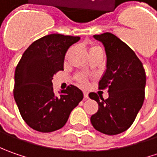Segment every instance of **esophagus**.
Listing matches in <instances>:
<instances>
[{
    "label": "esophagus",
    "mask_w": 157,
    "mask_h": 157,
    "mask_svg": "<svg viewBox=\"0 0 157 157\" xmlns=\"http://www.w3.org/2000/svg\"><path fill=\"white\" fill-rule=\"evenodd\" d=\"M84 97H85V99H88L89 97H88V93L87 92H86V91H84Z\"/></svg>",
    "instance_id": "34e87169"
}]
</instances>
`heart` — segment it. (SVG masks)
Returning <instances> with one entry per match:
<instances>
[{
  "label": "heart",
  "instance_id": "1",
  "mask_svg": "<svg viewBox=\"0 0 157 157\" xmlns=\"http://www.w3.org/2000/svg\"><path fill=\"white\" fill-rule=\"evenodd\" d=\"M71 51V49H70L69 52H67L66 57L68 56V54H69ZM88 52H89V54L94 53V52H101V48H100L99 45H97V44H88ZM77 80H78V82L80 85H82V86H85V85H86V83H87L86 78L84 76H82V75L77 76Z\"/></svg>",
  "mask_w": 157,
  "mask_h": 157
}]
</instances>
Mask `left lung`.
Wrapping results in <instances>:
<instances>
[{
    "label": "left lung",
    "mask_w": 157,
    "mask_h": 157,
    "mask_svg": "<svg viewBox=\"0 0 157 157\" xmlns=\"http://www.w3.org/2000/svg\"><path fill=\"white\" fill-rule=\"evenodd\" d=\"M105 47L106 70L99 82V89L108 90V99L90 93L99 109L92 115L96 130L108 136L121 134L136 120L145 98L146 73L141 60L124 42L113 34L94 35Z\"/></svg>",
    "instance_id": "obj_1"
}]
</instances>
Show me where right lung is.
<instances>
[{"label": "right lung", "instance_id": "add662e5", "mask_svg": "<svg viewBox=\"0 0 157 157\" xmlns=\"http://www.w3.org/2000/svg\"><path fill=\"white\" fill-rule=\"evenodd\" d=\"M79 36L51 34L29 46L15 68L14 98L23 121L42 133L60 129L83 93L71 85L60 96L53 92V75L63 71L64 56Z\"/></svg>", "mask_w": 157, "mask_h": 157}]
</instances>
